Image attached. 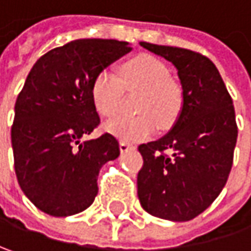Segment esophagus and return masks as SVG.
<instances>
[{
	"mask_svg": "<svg viewBox=\"0 0 251 251\" xmlns=\"http://www.w3.org/2000/svg\"><path fill=\"white\" fill-rule=\"evenodd\" d=\"M119 148H121V152H122V153H125V152H129V151H133L135 147H133V145H130V144H127V142H124V141H122V142L119 144Z\"/></svg>",
	"mask_w": 251,
	"mask_h": 251,
	"instance_id": "esophagus-1",
	"label": "esophagus"
}]
</instances>
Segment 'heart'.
Here are the masks:
<instances>
[{
  "instance_id": "b5f03b06",
  "label": "heart",
  "mask_w": 251,
  "mask_h": 251,
  "mask_svg": "<svg viewBox=\"0 0 251 251\" xmlns=\"http://www.w3.org/2000/svg\"><path fill=\"white\" fill-rule=\"evenodd\" d=\"M124 89L141 92L135 118L116 116L106 122L104 130L124 142H139L151 136L156 122L164 129L178 119L182 109V90L171 80L170 69L152 56H138L121 67V80L112 72L102 70L92 81L90 96L102 116L118 112Z\"/></svg>"
}]
</instances>
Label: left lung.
Listing matches in <instances>:
<instances>
[{
  "instance_id": "8db88e82",
  "label": "left lung",
  "mask_w": 251,
  "mask_h": 251,
  "mask_svg": "<svg viewBox=\"0 0 251 251\" xmlns=\"http://www.w3.org/2000/svg\"><path fill=\"white\" fill-rule=\"evenodd\" d=\"M139 44L176 69L182 109L170 132L139 147L144 167L138 197L151 216L190 221L211 205L227 182L237 142L233 100L210 58L187 49Z\"/></svg>"
}]
</instances>
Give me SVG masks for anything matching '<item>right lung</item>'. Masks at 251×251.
Wrapping results in <instances>:
<instances>
[{"label":"right lung","instance_id":"obj_1","mask_svg":"<svg viewBox=\"0 0 251 251\" xmlns=\"http://www.w3.org/2000/svg\"><path fill=\"white\" fill-rule=\"evenodd\" d=\"M130 50L126 41L75 40L41 56L28 73L15 102L11 144L18 184L43 213L84 211L98 195L100 168L119 156L110 133L84 136L100 124L92 81Z\"/></svg>","mask_w":251,"mask_h":251}]
</instances>
